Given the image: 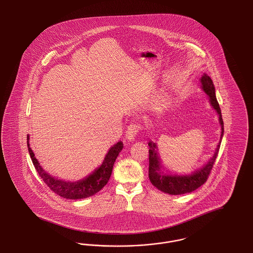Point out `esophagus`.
<instances>
[{
  "mask_svg": "<svg viewBox=\"0 0 253 253\" xmlns=\"http://www.w3.org/2000/svg\"><path fill=\"white\" fill-rule=\"evenodd\" d=\"M139 131V126L138 125H135V124H131L127 131H126V134H125V137L128 141H133L137 132Z\"/></svg>",
  "mask_w": 253,
  "mask_h": 253,
  "instance_id": "obj_1",
  "label": "esophagus"
}]
</instances>
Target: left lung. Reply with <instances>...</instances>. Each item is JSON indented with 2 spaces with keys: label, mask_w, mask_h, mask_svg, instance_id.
Masks as SVG:
<instances>
[{
  "label": "left lung",
  "mask_w": 253,
  "mask_h": 253,
  "mask_svg": "<svg viewBox=\"0 0 253 253\" xmlns=\"http://www.w3.org/2000/svg\"><path fill=\"white\" fill-rule=\"evenodd\" d=\"M201 89L207 94L211 106L216 112L218 120L221 126V135L220 140L217 144L216 149L212 157L204 164L201 168L193 170L189 174H178L169 171L166 167L162 164L161 158L158 154V148L157 143L150 140L149 141V178L151 183L163 193L170 195H178L184 193H192L201 187L208 179V176L212 169L214 161L216 159L220 144L224 135V122L221 115V109L219 107L215 88L211 79L204 74L201 78Z\"/></svg>",
  "instance_id": "1"
}]
</instances>
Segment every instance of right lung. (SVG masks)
I'll list each match as a JSON object with an SVG mask.
<instances>
[{
  "mask_svg": "<svg viewBox=\"0 0 253 253\" xmlns=\"http://www.w3.org/2000/svg\"><path fill=\"white\" fill-rule=\"evenodd\" d=\"M29 134L27 135V148L28 152L36 169L39 175L43 182L47 185L49 189L66 199H83L92 196L98 193L108 182L112 174L113 166L121 150L123 149L122 141H119L109 149L108 153L104 157L103 162L100 166L95 169L90 174L82 178L81 180L66 181L55 177L46 172L40 165L38 159L35 157L33 151L29 145Z\"/></svg>",
  "mask_w": 253,
  "mask_h": 253,
  "instance_id": "1",
  "label": "right lung"
}]
</instances>
